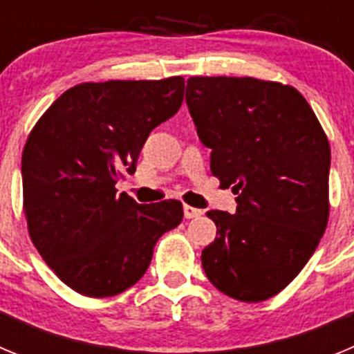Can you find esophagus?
Returning <instances> with one entry per match:
<instances>
[{
	"label": "esophagus",
	"instance_id": "1",
	"mask_svg": "<svg viewBox=\"0 0 354 354\" xmlns=\"http://www.w3.org/2000/svg\"><path fill=\"white\" fill-rule=\"evenodd\" d=\"M198 216H202V209L192 207V205H184V218H186V220L198 218Z\"/></svg>",
	"mask_w": 354,
	"mask_h": 354
}]
</instances>
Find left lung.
I'll list each match as a JSON object with an SVG mask.
<instances>
[{
  "label": "left lung",
  "instance_id": "8db88e82",
  "mask_svg": "<svg viewBox=\"0 0 354 354\" xmlns=\"http://www.w3.org/2000/svg\"><path fill=\"white\" fill-rule=\"evenodd\" d=\"M186 102L211 171L232 186L234 214L209 211L216 239L202 252L209 282L259 303L305 268L330 216V143L305 97L257 77L195 76Z\"/></svg>",
  "mask_w": 354,
  "mask_h": 354
}]
</instances>
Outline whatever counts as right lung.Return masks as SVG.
<instances>
[{
    "mask_svg": "<svg viewBox=\"0 0 354 354\" xmlns=\"http://www.w3.org/2000/svg\"><path fill=\"white\" fill-rule=\"evenodd\" d=\"M183 99V76L90 81L62 93L31 129L21 161L28 232L72 290L88 298L127 290L159 237L183 221L179 200L140 205L115 187Z\"/></svg>",
    "mask_w": 354,
    "mask_h": 354,
    "instance_id": "right-lung-1",
    "label": "right lung"
}]
</instances>
